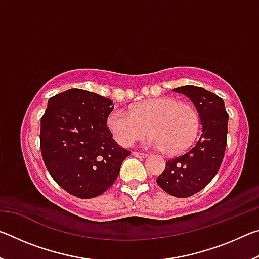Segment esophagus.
I'll return each mask as SVG.
<instances>
[{"instance_id":"obj_1","label":"esophagus","mask_w":259,"mask_h":259,"mask_svg":"<svg viewBox=\"0 0 259 259\" xmlns=\"http://www.w3.org/2000/svg\"><path fill=\"white\" fill-rule=\"evenodd\" d=\"M133 155L136 156V157H138V159H144V157L148 156L147 154H145V153H139V152H134Z\"/></svg>"}]
</instances>
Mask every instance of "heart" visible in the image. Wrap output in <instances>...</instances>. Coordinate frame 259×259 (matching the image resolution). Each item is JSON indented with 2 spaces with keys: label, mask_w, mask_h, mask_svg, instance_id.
Wrapping results in <instances>:
<instances>
[{
  "label": "heart",
  "mask_w": 259,
  "mask_h": 259,
  "mask_svg": "<svg viewBox=\"0 0 259 259\" xmlns=\"http://www.w3.org/2000/svg\"><path fill=\"white\" fill-rule=\"evenodd\" d=\"M107 128L122 146L134 145L144 135L151 134L147 145L178 154L188 148L199 128V115L193 105L172 97L142 100L130 113L113 109L106 120Z\"/></svg>",
  "instance_id": "obj_1"
}]
</instances>
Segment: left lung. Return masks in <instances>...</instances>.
Wrapping results in <instances>:
<instances>
[{"mask_svg":"<svg viewBox=\"0 0 259 259\" xmlns=\"http://www.w3.org/2000/svg\"><path fill=\"white\" fill-rule=\"evenodd\" d=\"M191 99L198 111L202 131L186 153L165 161L156 183L176 198H187L207 186L216 176L225 154L229 114L224 100L202 87L184 85L174 89Z\"/></svg>","mask_w":259,"mask_h":259,"instance_id":"8db88e82","label":"left lung"}]
</instances>
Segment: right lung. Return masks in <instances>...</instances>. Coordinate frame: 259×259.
<instances>
[{
    "mask_svg": "<svg viewBox=\"0 0 259 259\" xmlns=\"http://www.w3.org/2000/svg\"><path fill=\"white\" fill-rule=\"evenodd\" d=\"M113 108L109 98L75 88L48 100L41 119L42 157L54 181L69 194L81 199L103 194L130 155L107 128Z\"/></svg>",
    "mask_w": 259,
    "mask_h": 259,
    "instance_id": "obj_1",
    "label": "right lung"
}]
</instances>
